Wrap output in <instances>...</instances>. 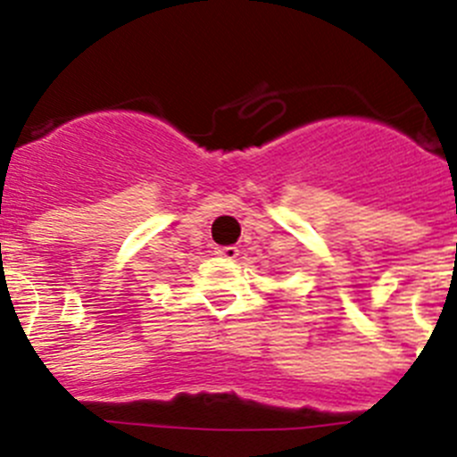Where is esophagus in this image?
Wrapping results in <instances>:
<instances>
[{
	"mask_svg": "<svg viewBox=\"0 0 457 457\" xmlns=\"http://www.w3.org/2000/svg\"><path fill=\"white\" fill-rule=\"evenodd\" d=\"M215 253L217 256L226 258V261H233V258H237V253H240V251H237V246H220Z\"/></svg>",
	"mask_w": 457,
	"mask_h": 457,
	"instance_id": "34e87169",
	"label": "esophagus"
}]
</instances>
